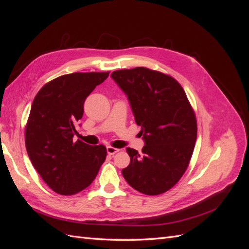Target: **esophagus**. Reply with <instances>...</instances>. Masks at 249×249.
Here are the masks:
<instances>
[{
	"mask_svg": "<svg viewBox=\"0 0 249 249\" xmlns=\"http://www.w3.org/2000/svg\"><path fill=\"white\" fill-rule=\"evenodd\" d=\"M117 152H119L118 148H115V147H113V146H107V153L109 155H114Z\"/></svg>",
	"mask_w": 249,
	"mask_h": 249,
	"instance_id": "34e87169",
	"label": "esophagus"
}]
</instances>
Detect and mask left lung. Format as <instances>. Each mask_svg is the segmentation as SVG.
I'll list each match as a JSON object with an SVG mask.
<instances>
[{
	"label": "left lung",
	"mask_w": 249,
	"mask_h": 249,
	"mask_svg": "<svg viewBox=\"0 0 249 249\" xmlns=\"http://www.w3.org/2000/svg\"><path fill=\"white\" fill-rule=\"evenodd\" d=\"M130 101L145 145L142 154L126 148L131 158L123 176L131 187L159 195L175 186L190 163L197 137L194 110L179 83L146 67L111 74Z\"/></svg>",
	"instance_id": "obj_1"
}]
</instances>
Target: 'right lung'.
<instances>
[{
	"label": "right lung",
	"instance_id": "obj_1",
	"mask_svg": "<svg viewBox=\"0 0 249 249\" xmlns=\"http://www.w3.org/2000/svg\"><path fill=\"white\" fill-rule=\"evenodd\" d=\"M109 76L72 72L43 85L36 94L25 130L26 148L34 168L53 191L73 195L93 182L106 160V146L73 142L84 102Z\"/></svg>",
	"mask_w": 249,
	"mask_h": 249
}]
</instances>
